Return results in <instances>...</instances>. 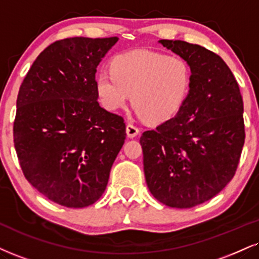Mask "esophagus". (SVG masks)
Wrapping results in <instances>:
<instances>
[{
	"label": "esophagus",
	"mask_w": 259,
	"mask_h": 259,
	"mask_svg": "<svg viewBox=\"0 0 259 259\" xmlns=\"http://www.w3.org/2000/svg\"><path fill=\"white\" fill-rule=\"evenodd\" d=\"M139 133H140L139 127L136 126L135 124H132V123L127 124V125H126V134H127V136H129V138H135V136L139 135Z\"/></svg>",
	"instance_id": "1"
}]
</instances>
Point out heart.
Segmentation results:
<instances>
[{
	"instance_id": "b5f03b06",
	"label": "heart",
	"mask_w": 259,
	"mask_h": 259,
	"mask_svg": "<svg viewBox=\"0 0 259 259\" xmlns=\"http://www.w3.org/2000/svg\"><path fill=\"white\" fill-rule=\"evenodd\" d=\"M110 71L95 77L96 94L106 110L125 107L132 94L136 114L160 123L180 112L192 88V67L180 55L138 49L121 53Z\"/></svg>"
}]
</instances>
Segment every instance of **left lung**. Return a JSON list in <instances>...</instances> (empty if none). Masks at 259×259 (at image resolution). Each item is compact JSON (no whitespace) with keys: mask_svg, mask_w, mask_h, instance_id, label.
Here are the masks:
<instances>
[{"mask_svg":"<svg viewBox=\"0 0 259 259\" xmlns=\"http://www.w3.org/2000/svg\"><path fill=\"white\" fill-rule=\"evenodd\" d=\"M192 67V88L175 117L142 134L143 170L153 197L189 208L230 182L245 142L244 102L234 74L220 55L185 40L161 39Z\"/></svg>","mask_w":259,"mask_h":259,"instance_id":"8db88e82","label":"left lung"}]
</instances>
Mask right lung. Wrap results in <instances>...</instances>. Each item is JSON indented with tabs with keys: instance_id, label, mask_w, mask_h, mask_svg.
Segmentation results:
<instances>
[{
	"instance_id": "add662e5",
	"label": "right lung",
	"mask_w": 259,
	"mask_h": 259,
	"mask_svg": "<svg viewBox=\"0 0 259 259\" xmlns=\"http://www.w3.org/2000/svg\"><path fill=\"white\" fill-rule=\"evenodd\" d=\"M117 37H72L48 46L21 83L13 125L23 174L49 200H99L125 140L121 116L98 102L95 72Z\"/></svg>"
}]
</instances>
